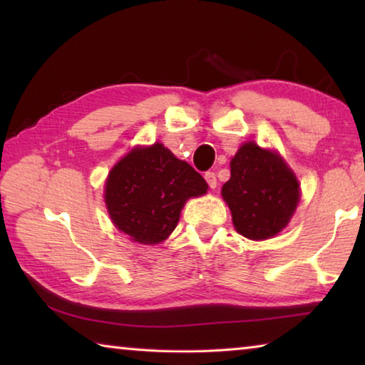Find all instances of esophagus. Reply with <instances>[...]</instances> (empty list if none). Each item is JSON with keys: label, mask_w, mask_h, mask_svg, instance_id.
<instances>
[{"label": "esophagus", "mask_w": 365, "mask_h": 365, "mask_svg": "<svg viewBox=\"0 0 365 365\" xmlns=\"http://www.w3.org/2000/svg\"><path fill=\"white\" fill-rule=\"evenodd\" d=\"M205 178H206V182H207L209 187H211V188H215V187H217V177H215L214 172H206V174H205Z\"/></svg>", "instance_id": "esophagus-1"}]
</instances>
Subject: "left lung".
<instances>
[{
	"mask_svg": "<svg viewBox=\"0 0 365 365\" xmlns=\"http://www.w3.org/2000/svg\"><path fill=\"white\" fill-rule=\"evenodd\" d=\"M222 196L240 235L267 240L292 219L299 201V185L279 154L250 141L232 159L230 180L222 187Z\"/></svg>",
	"mask_w": 365,
	"mask_h": 365,
	"instance_id": "left-lung-1",
	"label": "left lung"
}]
</instances>
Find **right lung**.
Masks as SVG:
<instances>
[{
  "label": "right lung",
  "mask_w": 365,
  "mask_h": 365,
  "mask_svg": "<svg viewBox=\"0 0 365 365\" xmlns=\"http://www.w3.org/2000/svg\"><path fill=\"white\" fill-rule=\"evenodd\" d=\"M206 191L201 174L154 143L119 160L109 174L104 200L120 232L133 242L156 245L174 232L185 201Z\"/></svg>",
  "instance_id": "obj_1"
}]
</instances>
